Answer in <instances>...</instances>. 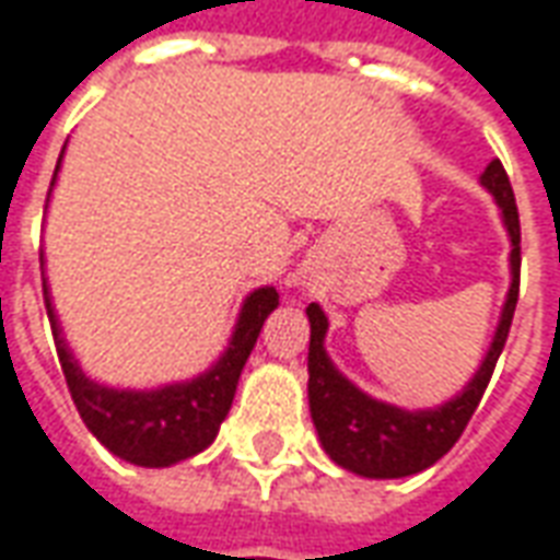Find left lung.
<instances>
[{
    "label": "left lung",
    "instance_id": "8db88e82",
    "mask_svg": "<svg viewBox=\"0 0 560 560\" xmlns=\"http://www.w3.org/2000/svg\"><path fill=\"white\" fill-rule=\"evenodd\" d=\"M482 185L489 188L504 212V224L513 240V284L506 293L504 315L494 332V341L480 372L474 375L462 396L446 401L434 411H401L384 401L369 399L365 393L353 387L351 381L336 372V365L327 360L324 351V336H327V317L320 305H308V324H312V341H308V408L312 420L320 434V444L329 453V458L341 468L353 470L360 477L372 480H393V477H411L420 474L438 458L453 450L465 425L477 411L482 393L492 381L494 363L504 351L513 312L518 303V269H522V228H518V209L513 197V185L506 176L504 164L494 159L486 173Z\"/></svg>",
    "mask_w": 560,
    "mask_h": 560
}]
</instances>
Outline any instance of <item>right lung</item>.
<instances>
[{
    "label": "right lung",
    "mask_w": 560,
    "mask_h": 560,
    "mask_svg": "<svg viewBox=\"0 0 560 560\" xmlns=\"http://www.w3.org/2000/svg\"><path fill=\"white\" fill-rule=\"evenodd\" d=\"M44 305L54 327L56 353L62 363L68 393L78 405L83 422L90 425V432L114 456L143 465V468H167L173 462L197 456L215 441L221 420L231 411L233 393L243 375L245 360L260 336V327L269 312L279 305V291L260 288L245 300L231 348L207 375L195 377L188 384L152 389V393H128V389H107L92 384L90 377L80 372V365L74 363V357L68 353L66 341L59 336L47 284H44Z\"/></svg>",
    "instance_id": "right-lung-1"
}]
</instances>
